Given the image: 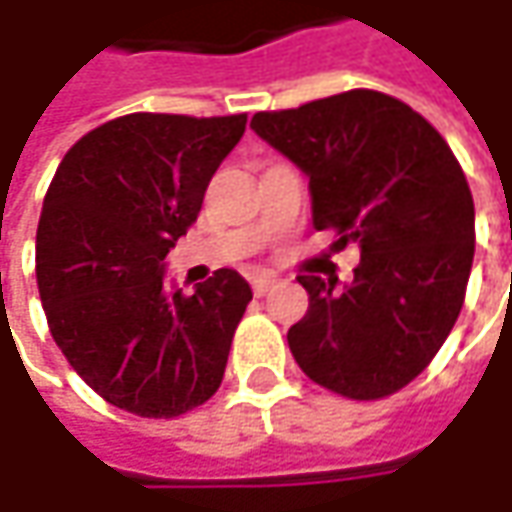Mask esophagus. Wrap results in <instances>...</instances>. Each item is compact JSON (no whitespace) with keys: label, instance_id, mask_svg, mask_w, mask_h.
Listing matches in <instances>:
<instances>
[{"label":"esophagus","instance_id":"obj_1","mask_svg":"<svg viewBox=\"0 0 512 512\" xmlns=\"http://www.w3.org/2000/svg\"><path fill=\"white\" fill-rule=\"evenodd\" d=\"M276 282H279L276 276H265V273H262V276H253V293H256V296H265L267 290L276 285Z\"/></svg>","mask_w":512,"mask_h":512}]
</instances>
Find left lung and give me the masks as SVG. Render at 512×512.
Listing matches in <instances>:
<instances>
[{"label": "left lung", "mask_w": 512, "mask_h": 512, "mask_svg": "<svg viewBox=\"0 0 512 512\" xmlns=\"http://www.w3.org/2000/svg\"><path fill=\"white\" fill-rule=\"evenodd\" d=\"M250 128L307 176L313 227L362 253L350 285L299 276L310 307L287 330L293 359L347 399L402 390L456 325L473 267L476 210L453 150L379 90L256 113Z\"/></svg>", "instance_id": "obj_1"}]
</instances>
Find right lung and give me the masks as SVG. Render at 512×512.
Listing matches in <instances>:
<instances>
[{"instance_id": "obj_1", "label": "right lung", "mask_w": 512, "mask_h": 512, "mask_svg": "<svg viewBox=\"0 0 512 512\" xmlns=\"http://www.w3.org/2000/svg\"><path fill=\"white\" fill-rule=\"evenodd\" d=\"M247 116L130 113L65 153L36 230V282L53 342L105 399L173 419L222 384L253 290L222 267L185 296L165 256L196 222Z\"/></svg>"}]
</instances>
